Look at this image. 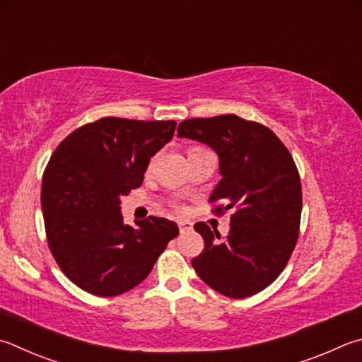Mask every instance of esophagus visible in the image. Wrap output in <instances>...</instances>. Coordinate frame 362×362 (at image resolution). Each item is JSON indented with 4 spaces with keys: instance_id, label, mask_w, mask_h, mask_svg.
Wrapping results in <instances>:
<instances>
[{
    "instance_id": "esophagus-1",
    "label": "esophagus",
    "mask_w": 362,
    "mask_h": 362,
    "mask_svg": "<svg viewBox=\"0 0 362 362\" xmlns=\"http://www.w3.org/2000/svg\"><path fill=\"white\" fill-rule=\"evenodd\" d=\"M179 229H180V233H189L193 229V223L188 221V220H180L179 221Z\"/></svg>"
}]
</instances>
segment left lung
Returning a JSON list of instances; mask_svg holds the SVG:
<instances>
[{"instance_id":"left-lung-1","label":"left lung","mask_w":362,"mask_h":362,"mask_svg":"<svg viewBox=\"0 0 362 362\" xmlns=\"http://www.w3.org/2000/svg\"><path fill=\"white\" fill-rule=\"evenodd\" d=\"M177 136L218 155L221 179L210 201L234 207L225 240L196 223L206 247L192 261L204 284L242 299L267 288L284 271L299 235L302 189L293 156L271 129L238 115L189 118Z\"/></svg>"}]
</instances>
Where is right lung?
Listing matches in <instances>:
<instances>
[{
  "label": "right lung",
  "mask_w": 362,
  "mask_h": 362,
  "mask_svg": "<svg viewBox=\"0 0 362 362\" xmlns=\"http://www.w3.org/2000/svg\"><path fill=\"white\" fill-rule=\"evenodd\" d=\"M175 124L104 117L71 133L52 155L41 192L49 248L87 293L110 298L133 290L179 235L168 218L148 216L133 228L120 212V198L142 185Z\"/></svg>",
  "instance_id": "right-lung-1"
}]
</instances>
